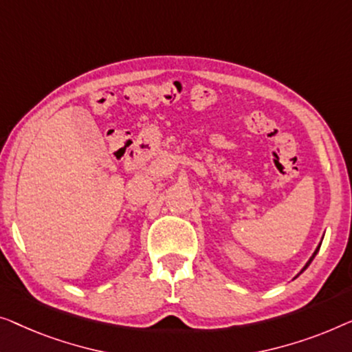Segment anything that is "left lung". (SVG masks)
<instances>
[{
  "label": "left lung",
  "instance_id": "8db88e82",
  "mask_svg": "<svg viewBox=\"0 0 352 352\" xmlns=\"http://www.w3.org/2000/svg\"><path fill=\"white\" fill-rule=\"evenodd\" d=\"M319 249H320V245L318 247V249H316V252H314V254H313V256H311V258H309V261H308V263H306V266H305V268L303 270H301V273H303V271L306 270V268H308V266H309V263H311V261H313L314 260V256H316V254H318V252H319ZM300 273V274H301Z\"/></svg>",
  "mask_w": 352,
  "mask_h": 352
}]
</instances>
